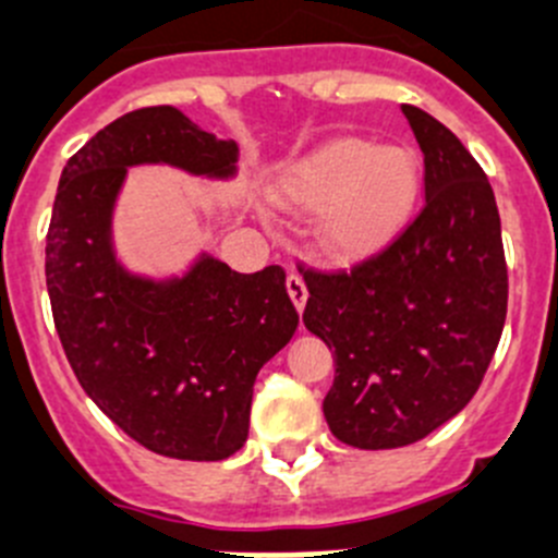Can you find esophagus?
<instances>
[{"label": "esophagus", "mask_w": 558, "mask_h": 558, "mask_svg": "<svg viewBox=\"0 0 558 558\" xmlns=\"http://www.w3.org/2000/svg\"><path fill=\"white\" fill-rule=\"evenodd\" d=\"M288 293H290V299H293V304H295V310H304V304H306V284H304V279H301L299 274H290L288 276Z\"/></svg>", "instance_id": "34e87169"}]
</instances>
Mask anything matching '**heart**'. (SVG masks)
Here are the masks:
<instances>
[{
    "label": "heart",
    "instance_id": "1",
    "mask_svg": "<svg viewBox=\"0 0 558 558\" xmlns=\"http://www.w3.org/2000/svg\"><path fill=\"white\" fill-rule=\"evenodd\" d=\"M274 204L313 213L326 259L362 263L401 234L421 196V162L403 146L337 137L288 162L270 182Z\"/></svg>",
    "mask_w": 558,
    "mask_h": 558
}]
</instances>
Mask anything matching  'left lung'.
Returning a JSON list of instances; mask_svg holds the SVG:
<instances>
[{"mask_svg":"<svg viewBox=\"0 0 558 558\" xmlns=\"http://www.w3.org/2000/svg\"><path fill=\"white\" fill-rule=\"evenodd\" d=\"M423 151L426 204L351 270L301 268L304 326L329 345L331 434L362 451L412 446L476 396L509 299L495 193L473 155L421 107L401 105Z\"/></svg>","mask_w":558,"mask_h":558,"instance_id":"1","label":"left lung"}]
</instances>
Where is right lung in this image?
Listing matches in <instances>:
<instances>
[{
    "mask_svg": "<svg viewBox=\"0 0 558 558\" xmlns=\"http://www.w3.org/2000/svg\"><path fill=\"white\" fill-rule=\"evenodd\" d=\"M234 162V141L177 107H143L65 162L54 196L46 288L65 356L96 407L160 457L218 462L243 448L259 367L299 313L279 265L238 274L202 254L185 276L130 274L112 248V207L132 166L229 179Z\"/></svg>",
    "mask_w": 558,
    "mask_h": 558,
    "instance_id": "1",
    "label": "right lung"
}]
</instances>
